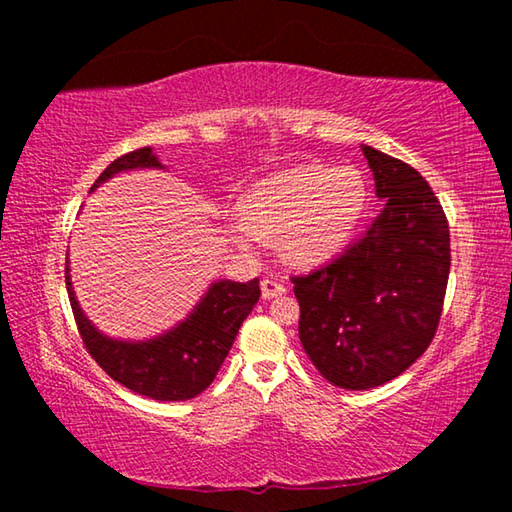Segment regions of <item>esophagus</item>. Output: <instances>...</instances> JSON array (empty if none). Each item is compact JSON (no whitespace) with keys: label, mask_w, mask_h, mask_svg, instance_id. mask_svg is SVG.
<instances>
[{"label":"esophagus","mask_w":512,"mask_h":512,"mask_svg":"<svg viewBox=\"0 0 512 512\" xmlns=\"http://www.w3.org/2000/svg\"><path fill=\"white\" fill-rule=\"evenodd\" d=\"M284 293H287V287H284L282 282H277L275 277H264V280H262V296L266 300L280 298V296H284Z\"/></svg>","instance_id":"1"}]
</instances>
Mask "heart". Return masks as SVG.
Returning <instances> with one entry per match:
<instances>
[{
	"label": "heart",
	"instance_id": "b5f03b06",
	"mask_svg": "<svg viewBox=\"0 0 512 512\" xmlns=\"http://www.w3.org/2000/svg\"><path fill=\"white\" fill-rule=\"evenodd\" d=\"M246 212L230 216V232L246 250L280 235L282 253L302 266L323 264L350 244L368 207L361 171L300 164L266 176L246 192Z\"/></svg>",
	"mask_w": 512,
	"mask_h": 512
}]
</instances>
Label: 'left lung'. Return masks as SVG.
Returning <instances> with one entry per match:
<instances>
[{
    "label": "left lung",
    "mask_w": 512,
    "mask_h": 512,
    "mask_svg": "<svg viewBox=\"0 0 512 512\" xmlns=\"http://www.w3.org/2000/svg\"><path fill=\"white\" fill-rule=\"evenodd\" d=\"M386 205L359 241L309 275H293L300 343L329 384L368 391L422 357L443 314L449 225L411 164L363 146Z\"/></svg>",
    "instance_id": "8db88e82"
}]
</instances>
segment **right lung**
Here are the masks:
<instances>
[{
	"label": "right lung",
	"mask_w": 512,
	"mask_h": 512,
	"mask_svg": "<svg viewBox=\"0 0 512 512\" xmlns=\"http://www.w3.org/2000/svg\"><path fill=\"white\" fill-rule=\"evenodd\" d=\"M162 167L151 146L121 155L94 180L92 189L119 171ZM90 189V192H92ZM69 305L85 350L119 384L133 393L160 402H183L201 395L212 384L223 359L235 343L239 327L259 300V280L214 282L205 298L178 327L158 339L126 343L103 336L94 327L74 298L69 268H65Z\"/></svg>",
	"instance_id": "add662e5"
}]
</instances>
